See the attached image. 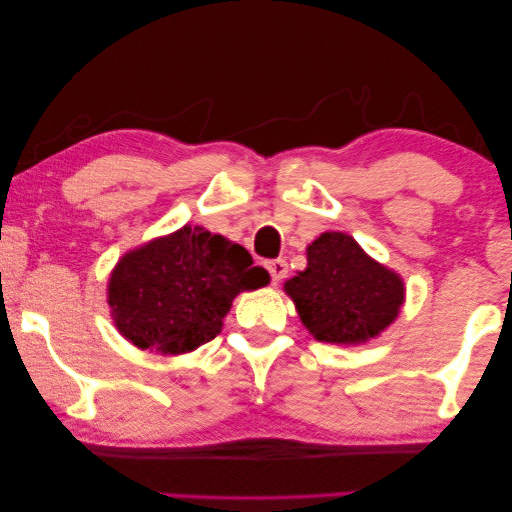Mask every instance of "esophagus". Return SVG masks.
Returning <instances> with one entry per match:
<instances>
[{
    "label": "esophagus",
    "instance_id": "1",
    "mask_svg": "<svg viewBox=\"0 0 512 512\" xmlns=\"http://www.w3.org/2000/svg\"><path fill=\"white\" fill-rule=\"evenodd\" d=\"M265 267H267V272H270V276H272V283L276 286V283H281L283 279H286V274H288V263L283 261V258H276V261H267L265 263Z\"/></svg>",
    "mask_w": 512,
    "mask_h": 512
}]
</instances>
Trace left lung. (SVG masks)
Returning a JSON list of instances; mask_svg holds the SVG:
<instances>
[{
	"label": "left lung",
	"mask_w": 512,
	"mask_h": 512,
	"mask_svg": "<svg viewBox=\"0 0 512 512\" xmlns=\"http://www.w3.org/2000/svg\"><path fill=\"white\" fill-rule=\"evenodd\" d=\"M306 270L283 283L315 340L365 345L397 320L404 279L342 231H324L306 247Z\"/></svg>",
	"instance_id": "1"
}]
</instances>
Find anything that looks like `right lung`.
Returning <instances> with one entry per match:
<instances>
[{"mask_svg": "<svg viewBox=\"0 0 512 512\" xmlns=\"http://www.w3.org/2000/svg\"><path fill=\"white\" fill-rule=\"evenodd\" d=\"M270 283L249 251L204 226L129 249L106 286L115 329L138 349L181 356L222 331L233 299Z\"/></svg>", "mask_w": 512, "mask_h": 512, "instance_id": "1", "label": "right lung"}]
</instances>
